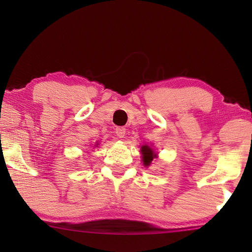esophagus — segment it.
<instances>
[{
  "label": "esophagus",
  "mask_w": 252,
  "mask_h": 252,
  "mask_svg": "<svg viewBox=\"0 0 252 252\" xmlns=\"http://www.w3.org/2000/svg\"><path fill=\"white\" fill-rule=\"evenodd\" d=\"M126 129L125 127H122V126H120V127H117L116 129V134H117V136L118 138H125V135H126Z\"/></svg>",
  "instance_id": "esophagus-1"
}]
</instances>
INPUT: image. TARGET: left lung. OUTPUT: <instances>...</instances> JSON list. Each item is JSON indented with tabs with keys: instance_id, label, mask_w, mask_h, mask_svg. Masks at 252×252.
Here are the masks:
<instances>
[{
	"instance_id": "8db88e82",
	"label": "left lung",
	"mask_w": 252,
	"mask_h": 252,
	"mask_svg": "<svg viewBox=\"0 0 252 252\" xmlns=\"http://www.w3.org/2000/svg\"><path fill=\"white\" fill-rule=\"evenodd\" d=\"M141 152H142V161L144 165H149L151 163V161L153 160V158H156V153L153 152L151 148H149L148 146H143L141 148Z\"/></svg>"
}]
</instances>
